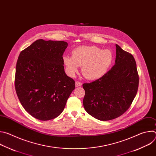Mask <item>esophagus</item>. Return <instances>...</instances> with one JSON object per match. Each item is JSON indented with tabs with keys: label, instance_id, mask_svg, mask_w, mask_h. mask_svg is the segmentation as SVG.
Masks as SVG:
<instances>
[{
	"label": "esophagus",
	"instance_id": "esophagus-1",
	"mask_svg": "<svg viewBox=\"0 0 156 156\" xmlns=\"http://www.w3.org/2000/svg\"><path fill=\"white\" fill-rule=\"evenodd\" d=\"M75 86L76 87H79V86H81V83L80 82H78V81H76L75 82Z\"/></svg>",
	"mask_w": 156,
	"mask_h": 156
}]
</instances>
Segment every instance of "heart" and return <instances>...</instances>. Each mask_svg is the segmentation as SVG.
<instances>
[{
    "label": "heart",
    "mask_w": 156,
    "mask_h": 156,
    "mask_svg": "<svg viewBox=\"0 0 156 156\" xmlns=\"http://www.w3.org/2000/svg\"><path fill=\"white\" fill-rule=\"evenodd\" d=\"M114 60L112 52L95 46H81L72 51V56L65 55L63 62L68 75L73 77L81 66L83 75L88 80H96L108 71Z\"/></svg>",
    "instance_id": "b5f03b06"
}]
</instances>
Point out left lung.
Instances as JSON below:
<instances>
[{
    "label": "left lung",
    "instance_id": "8db88e82",
    "mask_svg": "<svg viewBox=\"0 0 156 156\" xmlns=\"http://www.w3.org/2000/svg\"><path fill=\"white\" fill-rule=\"evenodd\" d=\"M115 63L102 77L84 83L83 106L95 119L107 121L123 114L135 99L139 76L133 56L116 44Z\"/></svg>",
    "mask_w": 156,
    "mask_h": 156
}]
</instances>
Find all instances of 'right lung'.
Listing matches in <instances>:
<instances>
[{"label":"right lung","mask_w":156,"mask_h":156,"mask_svg":"<svg viewBox=\"0 0 156 156\" xmlns=\"http://www.w3.org/2000/svg\"><path fill=\"white\" fill-rule=\"evenodd\" d=\"M68 43L38 39L22 51L16 65L15 85L27 112L36 119L49 120L62 112L75 81L65 72L63 54Z\"/></svg>","instance_id":"right-lung-1"}]
</instances>
